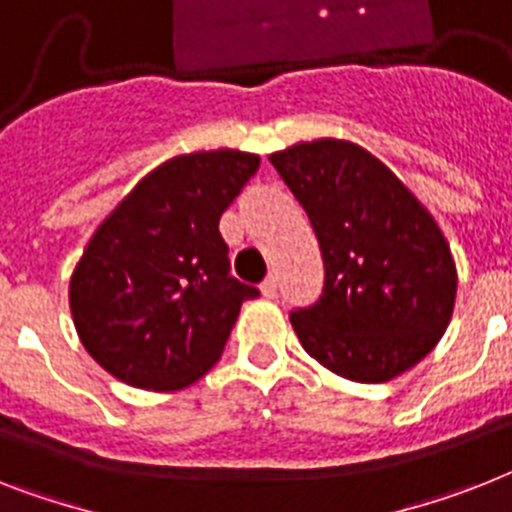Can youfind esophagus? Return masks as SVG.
Returning a JSON list of instances; mask_svg holds the SVG:
<instances>
[{
    "instance_id": "34e87169",
    "label": "esophagus",
    "mask_w": 512,
    "mask_h": 512,
    "mask_svg": "<svg viewBox=\"0 0 512 512\" xmlns=\"http://www.w3.org/2000/svg\"><path fill=\"white\" fill-rule=\"evenodd\" d=\"M260 289H263V296L273 299V296L278 294V276H276V273H270V276L265 278L263 283H260Z\"/></svg>"
}]
</instances>
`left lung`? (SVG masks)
Here are the masks:
<instances>
[{"label":"left lung","instance_id":"8db88e82","mask_svg":"<svg viewBox=\"0 0 512 512\" xmlns=\"http://www.w3.org/2000/svg\"><path fill=\"white\" fill-rule=\"evenodd\" d=\"M320 242L325 283L291 312L304 351L354 382H388L435 349L455 304L442 231L372 153L317 140L273 153Z\"/></svg>","mask_w":512,"mask_h":512}]
</instances>
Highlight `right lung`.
<instances>
[{"instance_id": "add662e5", "label": "right lung", "mask_w": 512, "mask_h": 512, "mask_svg": "<svg viewBox=\"0 0 512 512\" xmlns=\"http://www.w3.org/2000/svg\"><path fill=\"white\" fill-rule=\"evenodd\" d=\"M257 166L239 150L171 158L98 226L70 309L88 354L117 380L176 390L221 359L239 307L260 291L231 276L218 221Z\"/></svg>"}]
</instances>
